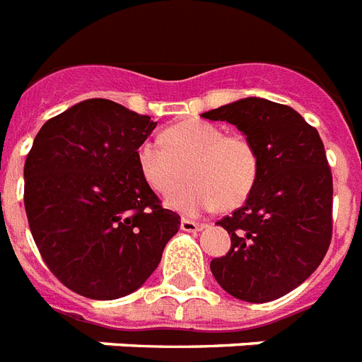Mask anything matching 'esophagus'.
<instances>
[{"label": "esophagus", "instance_id": "1", "mask_svg": "<svg viewBox=\"0 0 362 362\" xmlns=\"http://www.w3.org/2000/svg\"><path fill=\"white\" fill-rule=\"evenodd\" d=\"M204 224H199V222L189 221V218H183L181 221V230L183 231H202L204 230Z\"/></svg>", "mask_w": 362, "mask_h": 362}]
</instances>
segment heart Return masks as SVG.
Segmentation results:
<instances>
[{
	"label": "heart",
	"mask_w": 362,
	"mask_h": 362,
	"mask_svg": "<svg viewBox=\"0 0 362 362\" xmlns=\"http://www.w3.org/2000/svg\"><path fill=\"white\" fill-rule=\"evenodd\" d=\"M136 160L147 185L160 194L180 184L182 166L189 164L191 183L166 198L168 207L185 216L243 204L259 172L252 141L202 119L183 121L164 131L163 138L144 140Z\"/></svg>",
	"instance_id": "1"
}]
</instances>
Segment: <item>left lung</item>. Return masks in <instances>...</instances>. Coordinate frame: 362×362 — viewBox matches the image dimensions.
<instances>
[{
    "label": "left lung",
    "instance_id": "left-lung-1",
    "mask_svg": "<svg viewBox=\"0 0 362 362\" xmlns=\"http://www.w3.org/2000/svg\"><path fill=\"white\" fill-rule=\"evenodd\" d=\"M252 141L259 172L241 209L216 224L231 248L211 262L230 296L267 303L303 284L322 263L332 233V175L314 127L286 104L247 97L204 112Z\"/></svg>",
    "mask_w": 362,
    "mask_h": 362
}]
</instances>
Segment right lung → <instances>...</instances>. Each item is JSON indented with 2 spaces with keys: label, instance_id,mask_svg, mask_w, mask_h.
Instances as JSON below:
<instances>
[{
  "label": "right lung",
  "instance_id": "obj_1",
  "mask_svg": "<svg viewBox=\"0 0 362 362\" xmlns=\"http://www.w3.org/2000/svg\"><path fill=\"white\" fill-rule=\"evenodd\" d=\"M157 121L106 99L52 117L24 164L31 235L69 290L97 300L136 291L158 267L181 218L163 209L136 151Z\"/></svg>",
  "mask_w": 362,
  "mask_h": 362
}]
</instances>
